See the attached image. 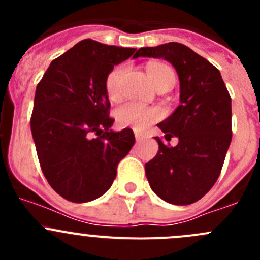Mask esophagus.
I'll list each match as a JSON object with an SVG mask.
<instances>
[{
    "mask_svg": "<svg viewBox=\"0 0 260 260\" xmlns=\"http://www.w3.org/2000/svg\"><path fill=\"white\" fill-rule=\"evenodd\" d=\"M135 137H136V141H137V142H141V141L143 140V133L141 132V131L135 129Z\"/></svg>",
    "mask_w": 260,
    "mask_h": 260,
    "instance_id": "obj_1",
    "label": "esophagus"
}]
</instances>
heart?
<instances>
[{"instance_id": "b5f03b06", "label": "heart", "mask_w": 260, "mask_h": 260, "mask_svg": "<svg viewBox=\"0 0 260 260\" xmlns=\"http://www.w3.org/2000/svg\"><path fill=\"white\" fill-rule=\"evenodd\" d=\"M125 72L123 65L115 67L108 74L106 81L107 93L109 98L117 99L120 96V85L122 78ZM149 79L156 85V88L161 85H170L175 83V72L171 67L162 62H152L147 67ZM115 118L118 124L122 127H133L136 129H143L149 123H153L158 118V112L152 107L143 106V104L127 102L123 103L115 109Z\"/></svg>"}]
</instances>
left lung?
I'll return each instance as SVG.
<instances>
[{
    "label": "left lung",
    "instance_id": "1",
    "mask_svg": "<svg viewBox=\"0 0 260 260\" xmlns=\"http://www.w3.org/2000/svg\"><path fill=\"white\" fill-rule=\"evenodd\" d=\"M137 56L162 57L171 62L180 79L181 104L158 127V152L147 162L149 186L162 200L190 205L200 200L220 176L232 142V98L220 72L205 57L180 43L142 48Z\"/></svg>",
    "mask_w": 260,
    "mask_h": 260
}]
</instances>
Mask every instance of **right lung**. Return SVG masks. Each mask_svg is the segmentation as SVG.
Listing matches in <instances>:
<instances>
[{"mask_svg": "<svg viewBox=\"0 0 260 260\" xmlns=\"http://www.w3.org/2000/svg\"><path fill=\"white\" fill-rule=\"evenodd\" d=\"M136 49L85 39L52 60L36 86L31 133L49 185L72 203H88L112 186L135 145L131 128L113 132L106 81Z\"/></svg>", "mask_w": 260, "mask_h": 260, "instance_id": "obj_1", "label": "right lung"}]
</instances>
